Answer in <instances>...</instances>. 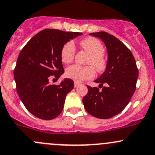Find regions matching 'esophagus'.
Instances as JSON below:
<instances>
[{
    "label": "esophagus",
    "instance_id": "34e87169",
    "mask_svg": "<svg viewBox=\"0 0 155 155\" xmlns=\"http://www.w3.org/2000/svg\"><path fill=\"white\" fill-rule=\"evenodd\" d=\"M79 85V82H74V87H77Z\"/></svg>",
    "mask_w": 155,
    "mask_h": 155
}]
</instances>
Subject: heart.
<instances>
[{
  "label": "heart",
  "mask_w": 155,
  "mask_h": 155,
  "mask_svg": "<svg viewBox=\"0 0 155 155\" xmlns=\"http://www.w3.org/2000/svg\"><path fill=\"white\" fill-rule=\"evenodd\" d=\"M80 46L91 54L87 62L88 64L93 65L97 71H103L105 68V61L102 55L104 54L105 49L101 42L94 38H87L81 41ZM75 51L76 48L73 42H67L61 49V61L65 64L72 62ZM94 75L95 71L92 66L82 67L73 64L68 67L66 70V76L76 82H82L84 79H92Z\"/></svg>",
  "instance_id": "1"
}]
</instances>
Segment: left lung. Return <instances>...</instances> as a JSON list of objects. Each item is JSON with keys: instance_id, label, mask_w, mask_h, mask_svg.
I'll list each match as a JSON object with an SVG mask.
<instances>
[{"instance_id": "left-lung-1", "label": "left lung", "mask_w": 155, "mask_h": 155, "mask_svg": "<svg viewBox=\"0 0 155 155\" xmlns=\"http://www.w3.org/2000/svg\"><path fill=\"white\" fill-rule=\"evenodd\" d=\"M98 37L107 49V61L105 72L94 82L97 87L87 86L88 92L82 99L86 111L99 119H109L120 114L131 100L138 78L136 61L128 48L106 32L89 34Z\"/></svg>"}]
</instances>
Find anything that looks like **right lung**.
Instances as JSON below:
<instances>
[{
    "label": "right lung",
    "instance_id": "obj_1",
    "mask_svg": "<svg viewBox=\"0 0 155 155\" xmlns=\"http://www.w3.org/2000/svg\"><path fill=\"white\" fill-rule=\"evenodd\" d=\"M82 32L46 29L27 42L18 57L14 70L16 89L26 108L45 120L56 118L62 111L66 96L73 81L64 79L58 85L50 83L64 73L61 62L63 46Z\"/></svg>",
    "mask_w": 155,
    "mask_h": 155
}]
</instances>
